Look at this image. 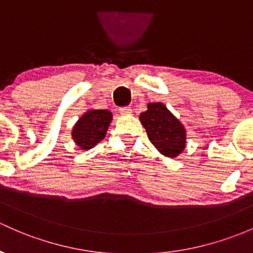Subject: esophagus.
Masks as SVG:
<instances>
[{
  "label": "esophagus",
  "mask_w": 253,
  "mask_h": 253,
  "mask_svg": "<svg viewBox=\"0 0 253 253\" xmlns=\"http://www.w3.org/2000/svg\"><path fill=\"white\" fill-rule=\"evenodd\" d=\"M119 112H121V115H123V116H129V115H131V108H130V107H121V108H119Z\"/></svg>",
  "instance_id": "esophagus-1"
}]
</instances>
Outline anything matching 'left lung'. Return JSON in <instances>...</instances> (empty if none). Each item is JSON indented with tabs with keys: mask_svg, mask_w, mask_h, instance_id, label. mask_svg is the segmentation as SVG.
<instances>
[{
	"mask_svg": "<svg viewBox=\"0 0 253 253\" xmlns=\"http://www.w3.org/2000/svg\"><path fill=\"white\" fill-rule=\"evenodd\" d=\"M140 121L153 146L163 156L175 158L186 148V129L162 102H151Z\"/></svg>",
	"mask_w": 253,
	"mask_h": 253,
	"instance_id": "8db88e82",
	"label": "left lung"
}]
</instances>
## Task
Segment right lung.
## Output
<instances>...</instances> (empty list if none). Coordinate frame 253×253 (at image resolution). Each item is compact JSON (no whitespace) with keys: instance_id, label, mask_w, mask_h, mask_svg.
I'll return each mask as SVG.
<instances>
[{"instance_id":"add662e5","label":"right lung","mask_w":253,"mask_h":253,"mask_svg":"<svg viewBox=\"0 0 253 253\" xmlns=\"http://www.w3.org/2000/svg\"><path fill=\"white\" fill-rule=\"evenodd\" d=\"M112 122V112L108 110H88L72 129V138L83 151L95 147L104 140Z\"/></svg>"}]
</instances>
